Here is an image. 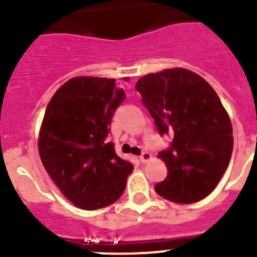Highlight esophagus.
Masks as SVG:
<instances>
[{
    "label": "esophagus",
    "mask_w": 257,
    "mask_h": 257,
    "mask_svg": "<svg viewBox=\"0 0 257 257\" xmlns=\"http://www.w3.org/2000/svg\"><path fill=\"white\" fill-rule=\"evenodd\" d=\"M152 158H153L152 154H150L149 152H144V153H142V155L139 157V159H141L142 163H148L149 160H152Z\"/></svg>",
    "instance_id": "34e87169"
}]
</instances>
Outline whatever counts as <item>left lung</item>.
I'll use <instances>...</instances> for the list:
<instances>
[{
  "label": "left lung",
  "instance_id": "1",
  "mask_svg": "<svg viewBox=\"0 0 257 257\" xmlns=\"http://www.w3.org/2000/svg\"><path fill=\"white\" fill-rule=\"evenodd\" d=\"M136 89L159 133L174 136L172 149L159 153L169 173L155 191L177 204L203 200L224 175L234 145L231 120L216 92L185 68L147 74Z\"/></svg>",
  "mask_w": 257,
  "mask_h": 257
}]
</instances>
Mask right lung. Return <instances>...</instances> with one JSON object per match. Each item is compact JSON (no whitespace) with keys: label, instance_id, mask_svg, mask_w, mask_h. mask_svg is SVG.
<instances>
[{"label":"right lung","instance_id":"right-lung-1","mask_svg":"<svg viewBox=\"0 0 257 257\" xmlns=\"http://www.w3.org/2000/svg\"><path fill=\"white\" fill-rule=\"evenodd\" d=\"M124 98L115 79L76 77L49 100L38 152L53 183L77 208H105L124 193L133 165L116 155L113 143H104Z\"/></svg>","mask_w":257,"mask_h":257}]
</instances>
